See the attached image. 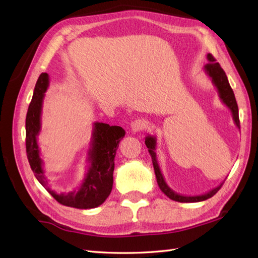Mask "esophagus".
<instances>
[{
  "instance_id": "obj_1",
  "label": "esophagus",
  "mask_w": 258,
  "mask_h": 258,
  "mask_svg": "<svg viewBox=\"0 0 258 258\" xmlns=\"http://www.w3.org/2000/svg\"><path fill=\"white\" fill-rule=\"evenodd\" d=\"M144 127H145L144 119H141V118L135 119L132 123H131V131H132L133 133H139L142 130H144Z\"/></svg>"
}]
</instances>
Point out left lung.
I'll return each instance as SVG.
<instances>
[{"mask_svg": "<svg viewBox=\"0 0 258 258\" xmlns=\"http://www.w3.org/2000/svg\"><path fill=\"white\" fill-rule=\"evenodd\" d=\"M207 61L210 63H207L204 67V71L205 73L210 76L212 80V83L214 84V86L216 87V90L218 92V96H220L221 101L225 104V105L229 108V111L232 112V116H233V120L235 125L237 126L239 128V117H238V106L236 100H235V95L234 92L232 90L231 85L228 83L227 76L224 72V70L221 68V65L216 62V59L213 57L212 54H207ZM145 144L149 149L150 155L152 157V162H153V166H154V172L156 175V180L157 184L160 186L161 190L163 191L169 199L173 201H176L179 203H196V202H202L205 201L207 199H211L212 196L215 195L220 188L222 187L223 183H221L216 187H214L212 189H210L208 191L204 194L201 195H194V196H186V195H182L178 194L176 191L173 190L169 186L167 185V183L164 179L163 174L161 172L160 165H158L157 162V156H156V144H157V139L156 136L153 135H147L145 138Z\"/></svg>", "mask_w": 258, "mask_h": 258, "instance_id": "1", "label": "left lung"}]
</instances>
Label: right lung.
I'll use <instances>...</instances> for the list:
<instances>
[{"label": "right lung", "instance_id": "add662e5", "mask_svg": "<svg viewBox=\"0 0 258 258\" xmlns=\"http://www.w3.org/2000/svg\"><path fill=\"white\" fill-rule=\"evenodd\" d=\"M50 84L48 74L42 73L38 78L32 101L25 119L26 154L30 166L36 179L59 204L89 210L102 205L111 194L113 187L114 158L125 131L120 126H109L105 123L94 122L92 128L90 147L87 151V169L78 189L69 193H56L48 187V180L43 168L37 136L41 132V116L43 100Z\"/></svg>", "mask_w": 258, "mask_h": 258}]
</instances>
